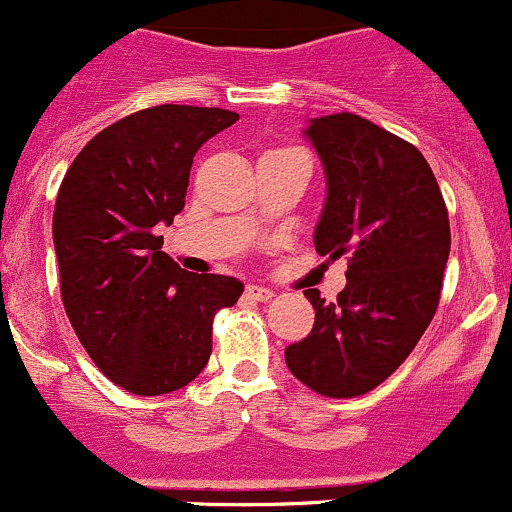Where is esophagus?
Segmentation results:
<instances>
[{
  "label": "esophagus",
  "mask_w": 512,
  "mask_h": 512,
  "mask_svg": "<svg viewBox=\"0 0 512 512\" xmlns=\"http://www.w3.org/2000/svg\"><path fill=\"white\" fill-rule=\"evenodd\" d=\"M245 295L250 297V300H257V302H267L275 297V292L267 290V287H260V285H247Z\"/></svg>",
  "instance_id": "34e87169"
}]
</instances>
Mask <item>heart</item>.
Instances as JSON below:
<instances>
[{"mask_svg": "<svg viewBox=\"0 0 512 512\" xmlns=\"http://www.w3.org/2000/svg\"><path fill=\"white\" fill-rule=\"evenodd\" d=\"M275 152H277V150H275Z\"/></svg>", "mask_w": 512, "mask_h": 512, "instance_id": "1", "label": "heart"}]
</instances>
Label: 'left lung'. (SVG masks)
<instances>
[{
  "instance_id": "obj_1",
  "label": "left lung",
  "mask_w": 512,
  "mask_h": 512,
  "mask_svg": "<svg viewBox=\"0 0 512 512\" xmlns=\"http://www.w3.org/2000/svg\"><path fill=\"white\" fill-rule=\"evenodd\" d=\"M327 177L315 250L347 257L337 302L305 290L315 325L285 347L292 375L325 398H357L388 380L428 330L443 290L450 222L428 160L352 112L305 130Z\"/></svg>"
}]
</instances>
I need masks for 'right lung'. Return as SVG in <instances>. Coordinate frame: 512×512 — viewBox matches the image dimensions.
Returning <instances> with one entry per match:
<instances>
[{
    "instance_id": "obj_1",
    "label": "right lung",
    "mask_w": 512,
    "mask_h": 512,
    "mask_svg": "<svg viewBox=\"0 0 512 512\" xmlns=\"http://www.w3.org/2000/svg\"><path fill=\"white\" fill-rule=\"evenodd\" d=\"M240 114L157 104L104 127L74 157L52 217L64 310L94 365L127 393L185 388L207 365L217 310L240 300L225 275H192L157 227L185 207L192 157Z\"/></svg>"
}]
</instances>
